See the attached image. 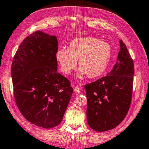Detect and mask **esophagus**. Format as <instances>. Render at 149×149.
I'll use <instances>...</instances> for the list:
<instances>
[{"instance_id":"1","label":"esophagus","mask_w":149,"mask_h":149,"mask_svg":"<svg viewBox=\"0 0 149 149\" xmlns=\"http://www.w3.org/2000/svg\"><path fill=\"white\" fill-rule=\"evenodd\" d=\"M74 91L75 92V93H79V92H80L79 87H77V86H75L74 88Z\"/></svg>"}]
</instances>
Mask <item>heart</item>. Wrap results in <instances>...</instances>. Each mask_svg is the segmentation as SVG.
Wrapping results in <instances>:
<instances>
[{
	"label": "heart",
	"mask_w": 149,
	"mask_h": 149,
	"mask_svg": "<svg viewBox=\"0 0 149 149\" xmlns=\"http://www.w3.org/2000/svg\"><path fill=\"white\" fill-rule=\"evenodd\" d=\"M111 56V45L93 37L73 40L68 48H59L56 54L60 70L65 74H70L75 69L78 60L79 79L86 75L89 78L102 75L109 64Z\"/></svg>",
	"instance_id": "obj_1"
}]
</instances>
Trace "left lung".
<instances>
[{
	"instance_id": "1",
	"label": "left lung",
	"mask_w": 149,
	"mask_h": 149,
	"mask_svg": "<svg viewBox=\"0 0 149 149\" xmlns=\"http://www.w3.org/2000/svg\"><path fill=\"white\" fill-rule=\"evenodd\" d=\"M117 62L107 75L85 86L89 126L96 131L114 129L125 119L133 93L134 64L125 44L120 40Z\"/></svg>"
}]
</instances>
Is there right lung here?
Returning <instances> with one entry per match:
<instances>
[{
    "instance_id": "add662e5",
    "label": "right lung",
    "mask_w": 149,
    "mask_h": 149,
    "mask_svg": "<svg viewBox=\"0 0 149 149\" xmlns=\"http://www.w3.org/2000/svg\"><path fill=\"white\" fill-rule=\"evenodd\" d=\"M58 40L41 31L28 36L14 56L11 76L16 105L35 125L50 129L62 121L73 93L57 72Z\"/></svg>"
}]
</instances>
